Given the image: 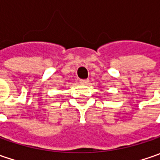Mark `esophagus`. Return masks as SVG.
Masks as SVG:
<instances>
[{"mask_svg":"<svg viewBox=\"0 0 160 160\" xmlns=\"http://www.w3.org/2000/svg\"><path fill=\"white\" fill-rule=\"evenodd\" d=\"M88 82H89L88 79H81V80H79V83H82V84H86Z\"/></svg>","mask_w":160,"mask_h":160,"instance_id":"1","label":"esophagus"}]
</instances>
